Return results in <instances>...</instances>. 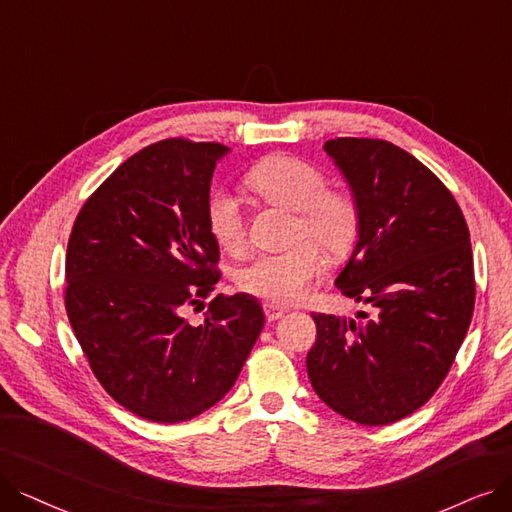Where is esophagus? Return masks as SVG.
I'll return each instance as SVG.
<instances>
[{
	"instance_id": "34e87169",
	"label": "esophagus",
	"mask_w": 512,
	"mask_h": 512,
	"mask_svg": "<svg viewBox=\"0 0 512 512\" xmlns=\"http://www.w3.org/2000/svg\"><path fill=\"white\" fill-rule=\"evenodd\" d=\"M262 311H264V317H267V321H277V319H281L283 315H285V309L283 306H279V304H273V302H267L262 306Z\"/></svg>"
}]
</instances>
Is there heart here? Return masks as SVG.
I'll return each mask as SVG.
<instances>
[{
  "label": "heart",
  "mask_w": 512,
  "mask_h": 512,
  "mask_svg": "<svg viewBox=\"0 0 512 512\" xmlns=\"http://www.w3.org/2000/svg\"><path fill=\"white\" fill-rule=\"evenodd\" d=\"M250 191L264 203L294 212L292 248L260 254L237 271V288L273 304L302 300L323 267L316 244L340 260L351 256L361 235L359 201L346 191L325 189V176L313 163L292 155H269L245 176ZM212 239L227 254H241L248 245V218L241 203L227 191H216L206 203ZM315 238L313 244L305 239Z\"/></svg>",
  "instance_id": "heart-1"
}]
</instances>
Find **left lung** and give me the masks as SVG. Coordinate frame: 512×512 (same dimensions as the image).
<instances>
[{
  "label": "left lung",
  "mask_w": 512,
  "mask_h": 512,
  "mask_svg": "<svg viewBox=\"0 0 512 512\" xmlns=\"http://www.w3.org/2000/svg\"><path fill=\"white\" fill-rule=\"evenodd\" d=\"M323 149L361 208L340 294L372 304L361 321L313 315L306 372L319 399L363 426L414 414L452 367L475 311L464 214L414 155L380 138H334Z\"/></svg>",
  "instance_id": "1"
}]
</instances>
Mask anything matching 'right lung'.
<instances>
[{"mask_svg":"<svg viewBox=\"0 0 512 512\" xmlns=\"http://www.w3.org/2000/svg\"><path fill=\"white\" fill-rule=\"evenodd\" d=\"M220 142L140 149L81 206L67 245L65 309L90 370L128 412L191 420L231 391L264 325L248 294L212 296L220 250L206 203ZM204 321L189 324L187 305Z\"/></svg>","mask_w":512,"mask_h":512,"instance_id":"right-lung-1","label":"right lung"}]
</instances>
